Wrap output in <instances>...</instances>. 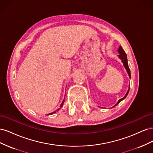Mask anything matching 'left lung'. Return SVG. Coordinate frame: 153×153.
Here are the masks:
<instances>
[{
  "label": "left lung",
  "instance_id": "left-lung-1",
  "mask_svg": "<svg viewBox=\"0 0 153 153\" xmlns=\"http://www.w3.org/2000/svg\"><path fill=\"white\" fill-rule=\"evenodd\" d=\"M118 52L119 53V55H118L119 58L120 59H121V61H122V62L123 63V65H124V66L125 69H126L127 73H128V75H129V78H131V73H130V70H129V66H128V59H127V55H126V53H125V52L124 51V50L123 49V48H122L121 46H120V47H119V49H118ZM129 91V89H128V91H127L126 94V95L124 96V98H121V99H120V100L117 101V103L116 104H115V105L113 106V107H114V106H116L117 105H118V104H119L120 102H121V101H123L124 99L126 98V96H127V95L128 94Z\"/></svg>",
  "mask_w": 153,
  "mask_h": 153
}]
</instances>
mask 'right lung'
<instances>
[{
  "instance_id": "obj_1",
  "label": "right lung",
  "mask_w": 153,
  "mask_h": 153,
  "mask_svg": "<svg viewBox=\"0 0 153 153\" xmlns=\"http://www.w3.org/2000/svg\"><path fill=\"white\" fill-rule=\"evenodd\" d=\"M64 99H65V98H64ZM64 100H63V101H62V103H61V106H60V107H62V105H63V104H64ZM60 108H59V109H57L56 111H59V110H60ZM56 111H55V112H52V113H50V114H47V115H52V114H55V112H56Z\"/></svg>"
}]
</instances>
